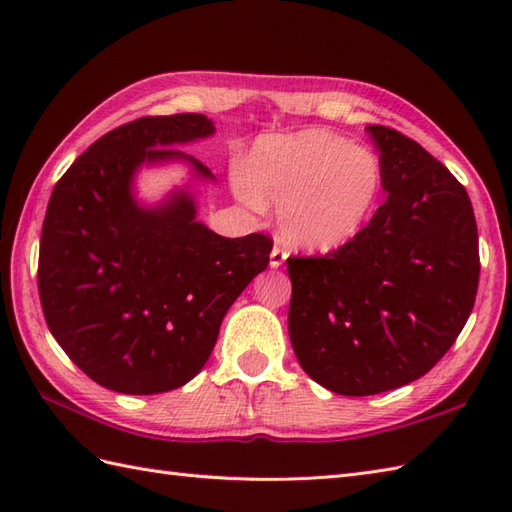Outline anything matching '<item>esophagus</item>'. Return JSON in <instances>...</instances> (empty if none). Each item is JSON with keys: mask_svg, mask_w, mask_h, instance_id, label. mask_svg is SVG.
<instances>
[{"mask_svg": "<svg viewBox=\"0 0 512 512\" xmlns=\"http://www.w3.org/2000/svg\"><path fill=\"white\" fill-rule=\"evenodd\" d=\"M286 259H288L286 248L275 246V248H273V253H270V268H279L281 264L286 262Z\"/></svg>", "mask_w": 512, "mask_h": 512, "instance_id": "1", "label": "esophagus"}]
</instances>
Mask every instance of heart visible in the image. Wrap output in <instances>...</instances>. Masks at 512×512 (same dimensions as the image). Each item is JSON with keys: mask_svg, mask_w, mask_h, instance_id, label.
<instances>
[{"mask_svg": "<svg viewBox=\"0 0 512 512\" xmlns=\"http://www.w3.org/2000/svg\"><path fill=\"white\" fill-rule=\"evenodd\" d=\"M235 189L248 206H277L281 237L308 253H332L363 231L383 193L374 151L325 129L266 136L250 151Z\"/></svg>", "mask_w": 512, "mask_h": 512, "instance_id": "heart-1", "label": "heart"}]
</instances>
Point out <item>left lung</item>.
<instances>
[{
    "instance_id": "obj_1",
    "label": "left lung",
    "mask_w": 512,
    "mask_h": 512,
    "mask_svg": "<svg viewBox=\"0 0 512 512\" xmlns=\"http://www.w3.org/2000/svg\"><path fill=\"white\" fill-rule=\"evenodd\" d=\"M387 198L350 244L288 257V334L312 380L372 396L424 376L449 352L480 281L477 224L453 173L396 129L367 125Z\"/></svg>"
}]
</instances>
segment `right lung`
I'll list each match as a JSON object with an SVG mask.
<instances>
[{"label": "right lung", "instance_id": "obj_1", "mask_svg": "<svg viewBox=\"0 0 512 512\" xmlns=\"http://www.w3.org/2000/svg\"><path fill=\"white\" fill-rule=\"evenodd\" d=\"M204 114L145 116L112 129L54 184L39 246V297L54 339L94 383L149 396L182 387L215 347L228 308L268 266L273 239H228L198 222L191 184L136 198L143 167L182 162L213 182L189 145Z\"/></svg>", "mask_w": 512, "mask_h": 512}]
</instances>
